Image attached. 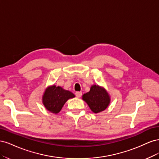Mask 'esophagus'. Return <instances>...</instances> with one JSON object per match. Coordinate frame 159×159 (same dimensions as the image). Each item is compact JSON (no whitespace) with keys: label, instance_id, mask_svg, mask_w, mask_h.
<instances>
[{"label":"esophagus","instance_id":"obj_1","mask_svg":"<svg viewBox=\"0 0 159 159\" xmlns=\"http://www.w3.org/2000/svg\"><path fill=\"white\" fill-rule=\"evenodd\" d=\"M81 95H82V93L80 92V91H77V92H75V95H76L77 98H80L81 96Z\"/></svg>","mask_w":159,"mask_h":159}]
</instances>
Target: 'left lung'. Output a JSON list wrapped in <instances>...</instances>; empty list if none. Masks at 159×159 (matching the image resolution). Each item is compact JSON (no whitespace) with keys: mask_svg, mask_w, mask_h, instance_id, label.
<instances>
[{"mask_svg":"<svg viewBox=\"0 0 159 159\" xmlns=\"http://www.w3.org/2000/svg\"><path fill=\"white\" fill-rule=\"evenodd\" d=\"M82 99L95 113L103 111L110 103V97L107 91L98 85L91 86L89 92L83 95Z\"/></svg>","mask_w":159,"mask_h":159,"instance_id":"left-lung-1","label":"left lung"}]
</instances>
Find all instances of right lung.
Here are the masks:
<instances>
[{
	"mask_svg": "<svg viewBox=\"0 0 159 159\" xmlns=\"http://www.w3.org/2000/svg\"><path fill=\"white\" fill-rule=\"evenodd\" d=\"M75 97L71 91L60 86L53 85L47 88L42 97V102L47 110L53 113H58L69 99Z\"/></svg>",
	"mask_w": 159,
	"mask_h": 159,
	"instance_id": "1",
	"label": "right lung"
}]
</instances>
